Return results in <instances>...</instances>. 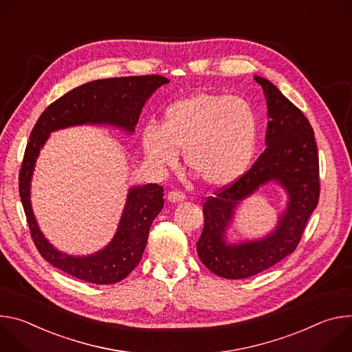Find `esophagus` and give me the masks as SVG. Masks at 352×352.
I'll return each mask as SVG.
<instances>
[{
	"label": "esophagus",
	"mask_w": 352,
	"mask_h": 352,
	"mask_svg": "<svg viewBox=\"0 0 352 352\" xmlns=\"http://www.w3.org/2000/svg\"><path fill=\"white\" fill-rule=\"evenodd\" d=\"M168 200L170 203H182L186 200V194L180 190H173V191H169L168 192Z\"/></svg>",
	"instance_id": "obj_1"
}]
</instances>
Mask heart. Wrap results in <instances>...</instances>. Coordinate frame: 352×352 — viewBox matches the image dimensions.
I'll use <instances>...</instances> for the list:
<instances>
[{
    "mask_svg": "<svg viewBox=\"0 0 352 352\" xmlns=\"http://www.w3.org/2000/svg\"><path fill=\"white\" fill-rule=\"evenodd\" d=\"M257 129L256 111L246 99L197 92L168 106L161 126L146 124L141 145L155 168H173L177 149L186 166L207 186L226 187L248 169Z\"/></svg>",
    "mask_w": 352,
    "mask_h": 352,
    "instance_id": "heart-1",
    "label": "heart"
}]
</instances>
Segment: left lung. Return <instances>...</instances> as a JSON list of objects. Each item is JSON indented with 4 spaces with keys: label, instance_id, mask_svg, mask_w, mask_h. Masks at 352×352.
<instances>
[{
    "label": "left lung",
    "instance_id": "1",
    "mask_svg": "<svg viewBox=\"0 0 352 352\" xmlns=\"http://www.w3.org/2000/svg\"><path fill=\"white\" fill-rule=\"evenodd\" d=\"M268 107L265 151L235 183L218 188L203 206L204 228L197 242L203 264L214 274L243 280L272 267L295 252L320 197L319 152L306 116L276 85L254 76ZM270 179L281 182L290 203L278 229L263 241L238 247L223 242L224 226L236 206Z\"/></svg>",
    "mask_w": 352,
    "mask_h": 352
}]
</instances>
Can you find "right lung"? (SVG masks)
<instances>
[{"mask_svg":"<svg viewBox=\"0 0 352 352\" xmlns=\"http://www.w3.org/2000/svg\"><path fill=\"white\" fill-rule=\"evenodd\" d=\"M169 80L162 75H137L91 81L52 104L32 129L19 170V196L32 241L52 265L92 284H114L124 280L138 265L146 246L152 221L164 208V187L145 184L129 192L127 204L114 239L96 254L72 257L56 250L38 230L30 207V177L38 151L54 130L76 124H113L134 131L145 100Z\"/></svg>","mask_w":352,"mask_h":352,"instance_id":"1","label":"right lung"}]
</instances>
